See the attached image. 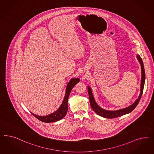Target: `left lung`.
<instances>
[{
	"mask_svg": "<svg viewBox=\"0 0 154 154\" xmlns=\"http://www.w3.org/2000/svg\"><path fill=\"white\" fill-rule=\"evenodd\" d=\"M137 60H138L139 63L141 66V81H140V92L139 95V97L137 99L134 101V103L131 105H130L128 107L125 108L124 109H119L117 110H107L101 108L99 106L98 104L96 103V101L94 99V95L92 94V89L89 85H88V92L89 95V101L91 106L92 107V109L94 110V112L96 114L99 115L100 116H101L103 117H104L106 119H113L116 118L118 117L122 116L125 114H128L129 113L131 112L134 110L135 107L137 106V105L139 103L140 99L141 98V96L143 94V88H144V82H145V71H144V65L143 63V60L139 55H137Z\"/></svg>",
	"mask_w": 154,
	"mask_h": 154,
	"instance_id": "left-lung-1",
	"label": "left lung"
}]
</instances>
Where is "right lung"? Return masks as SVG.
<instances>
[{
	"label": "right lung",
	"mask_w": 154,
	"mask_h": 154,
	"mask_svg": "<svg viewBox=\"0 0 154 154\" xmlns=\"http://www.w3.org/2000/svg\"><path fill=\"white\" fill-rule=\"evenodd\" d=\"M80 79L79 78H72L69 80V82L67 85L66 88V93H65L64 99L62 104L60 105L59 108L57 109L55 112L51 113V114L47 115L46 116H37L36 114H33L31 112V113L35 116V118L39 119L41 121L44 122L49 123V122H53L55 121H58L60 119H62L65 117V116L68 110V99L69 97V94L75 85L79 82Z\"/></svg>",
	"instance_id": "obj_1"
}]
</instances>
